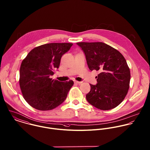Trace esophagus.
I'll use <instances>...</instances> for the list:
<instances>
[{"label": "esophagus", "mask_w": 150, "mask_h": 150, "mask_svg": "<svg viewBox=\"0 0 150 150\" xmlns=\"http://www.w3.org/2000/svg\"><path fill=\"white\" fill-rule=\"evenodd\" d=\"M74 83H76V84H81L82 83V82H79V81H74Z\"/></svg>", "instance_id": "1"}]
</instances>
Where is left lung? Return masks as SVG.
I'll use <instances>...</instances> for the list:
<instances>
[{
    "label": "left lung",
    "mask_w": 150,
    "mask_h": 150,
    "mask_svg": "<svg viewBox=\"0 0 150 150\" xmlns=\"http://www.w3.org/2000/svg\"><path fill=\"white\" fill-rule=\"evenodd\" d=\"M89 69L99 71L97 83L90 84L86 94L91 105L101 110L115 108L125 98L129 88L130 72L119 51L103 42H79Z\"/></svg>",
    "instance_id": "left-lung-1"
}]
</instances>
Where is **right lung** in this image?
I'll return each instance as SVG.
<instances>
[{"label":"right lung","instance_id":"obj_1","mask_svg":"<svg viewBox=\"0 0 150 150\" xmlns=\"http://www.w3.org/2000/svg\"><path fill=\"white\" fill-rule=\"evenodd\" d=\"M72 45H42L33 49L23 60L20 69V86L23 97L33 108L40 111L51 110L66 99L74 82H60L50 76L59 68L61 57Z\"/></svg>","mask_w":150,"mask_h":150}]
</instances>
